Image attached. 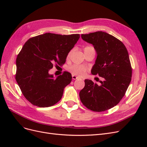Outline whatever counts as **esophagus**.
<instances>
[{"instance_id":"1","label":"esophagus","mask_w":147,"mask_h":147,"mask_svg":"<svg viewBox=\"0 0 147 147\" xmlns=\"http://www.w3.org/2000/svg\"><path fill=\"white\" fill-rule=\"evenodd\" d=\"M78 77H77V76H76V75H72V79L73 80H77V79H78Z\"/></svg>"}]
</instances>
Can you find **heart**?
<instances>
[{
	"label": "heart",
	"mask_w": 147,
	"mask_h": 147,
	"mask_svg": "<svg viewBox=\"0 0 147 147\" xmlns=\"http://www.w3.org/2000/svg\"><path fill=\"white\" fill-rule=\"evenodd\" d=\"M93 48L91 46L89 47H86L85 48H84V50H86V49L88 48ZM71 52H70L68 54V57L70 56ZM69 70L70 72H72L74 75H78V76H83V75L86 74V72H87L88 70V68L86 67V66L83 65H78V64H74L72 65V66L69 67Z\"/></svg>",
	"instance_id": "b5f03b06"
}]
</instances>
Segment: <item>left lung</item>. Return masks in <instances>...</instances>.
Listing matches in <instances>:
<instances>
[{"label":"left lung","instance_id":"left-lung-1","mask_svg":"<svg viewBox=\"0 0 147 147\" xmlns=\"http://www.w3.org/2000/svg\"><path fill=\"white\" fill-rule=\"evenodd\" d=\"M85 42L92 44L97 58L92 75L103 78L98 85L90 80H84L79 93L82 104L94 112H104L117 105L125 95L132 77V67L126 47L113 35L102 31L82 34Z\"/></svg>","mask_w":147,"mask_h":147}]
</instances>
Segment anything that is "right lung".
I'll list each match as a JSON object with an SVG mask.
<instances>
[{
  "label": "right lung",
  "mask_w": 147,
  "mask_h": 147,
  "mask_svg": "<svg viewBox=\"0 0 147 147\" xmlns=\"http://www.w3.org/2000/svg\"><path fill=\"white\" fill-rule=\"evenodd\" d=\"M80 34L45 33L29 38L17 56L15 79L25 98L34 105L48 107L62 98L72 75L64 72L54 78L49 70L63 65Z\"/></svg>",
  "instance_id": "right-lung-1"
}]
</instances>
